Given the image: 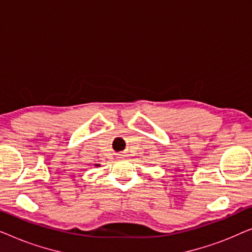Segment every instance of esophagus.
I'll list each match as a JSON object with an SVG mask.
<instances>
[{"instance_id":"1","label":"esophagus","mask_w":252,"mask_h":252,"mask_svg":"<svg viewBox=\"0 0 252 252\" xmlns=\"http://www.w3.org/2000/svg\"><path fill=\"white\" fill-rule=\"evenodd\" d=\"M125 157V155L124 154H118V158H124Z\"/></svg>"}]
</instances>
